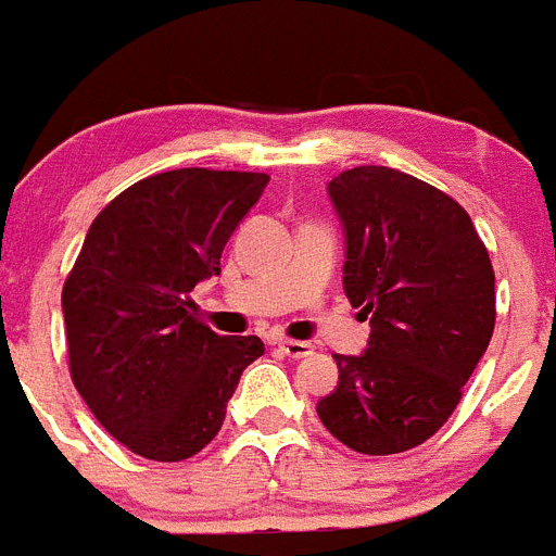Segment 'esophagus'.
<instances>
[{
    "mask_svg": "<svg viewBox=\"0 0 556 556\" xmlns=\"http://www.w3.org/2000/svg\"><path fill=\"white\" fill-rule=\"evenodd\" d=\"M279 352L288 354V357H307V354H313V346H309L307 340H279L277 343Z\"/></svg>",
    "mask_w": 556,
    "mask_h": 556,
    "instance_id": "obj_1",
    "label": "esophagus"
}]
</instances>
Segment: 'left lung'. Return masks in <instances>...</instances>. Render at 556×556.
Listing matches in <instances>:
<instances>
[{"label":"left lung","instance_id":"obj_1","mask_svg":"<svg viewBox=\"0 0 556 556\" xmlns=\"http://www.w3.org/2000/svg\"><path fill=\"white\" fill-rule=\"evenodd\" d=\"M346 238L343 290L371 324L363 354H334L324 427L359 454L432 438L463 399L496 324V277L471 216L443 191L384 166L327 185Z\"/></svg>","mask_w":556,"mask_h":556}]
</instances>
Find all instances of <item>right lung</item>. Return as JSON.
Listing matches in <instances>:
<instances>
[{
	"label": "right lung",
	"instance_id": "1",
	"mask_svg": "<svg viewBox=\"0 0 556 556\" xmlns=\"http://www.w3.org/2000/svg\"><path fill=\"white\" fill-rule=\"evenodd\" d=\"M266 174L177 168L129 185L93 218L63 285L74 388L129 452L177 463L216 438L263 340L191 315Z\"/></svg>",
	"mask_w": 556,
	"mask_h": 556
}]
</instances>
